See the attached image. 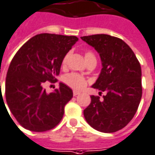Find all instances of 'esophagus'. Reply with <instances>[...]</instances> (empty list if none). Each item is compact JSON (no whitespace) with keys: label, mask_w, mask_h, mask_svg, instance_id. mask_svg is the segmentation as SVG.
I'll use <instances>...</instances> for the list:
<instances>
[{"label":"esophagus","mask_w":155,"mask_h":155,"mask_svg":"<svg viewBox=\"0 0 155 155\" xmlns=\"http://www.w3.org/2000/svg\"><path fill=\"white\" fill-rule=\"evenodd\" d=\"M79 94H81V92L80 91H73V95L75 97V96H77L79 95Z\"/></svg>","instance_id":"obj_1"}]
</instances>
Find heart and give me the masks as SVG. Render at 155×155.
<instances>
[{
	"label": "heart",
	"mask_w": 155,
	"mask_h": 155,
	"mask_svg": "<svg viewBox=\"0 0 155 155\" xmlns=\"http://www.w3.org/2000/svg\"><path fill=\"white\" fill-rule=\"evenodd\" d=\"M69 58V53L65 54L64 58H63V60H62V65H63L64 67H65V66L68 64ZM85 58H86V60L87 61V63L92 59H96L94 53L91 51H86V52H85ZM64 82L66 85H68V86H70V87L75 89V90H81V89H83L86 85V78L77 73H70L68 74H66L64 77Z\"/></svg>",
	"instance_id": "heart-1"
}]
</instances>
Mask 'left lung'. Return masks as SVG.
I'll return each mask as SVG.
<instances>
[{"mask_svg": "<svg viewBox=\"0 0 155 155\" xmlns=\"http://www.w3.org/2000/svg\"><path fill=\"white\" fill-rule=\"evenodd\" d=\"M81 39L99 53L103 69L92 86L104 99L91 96L84 116L95 130L110 133L121 130L132 120L142 98V70L139 61L121 39L100 34Z\"/></svg>", "mask_w": 155, "mask_h": 155, "instance_id": "obj_1", "label": "left lung"}]
</instances>
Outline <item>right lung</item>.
Instances as JSON below:
<instances>
[{
	"mask_svg": "<svg viewBox=\"0 0 155 155\" xmlns=\"http://www.w3.org/2000/svg\"><path fill=\"white\" fill-rule=\"evenodd\" d=\"M77 41L73 35L40 34L25 42L13 57L6 78V100L25 129L47 131L61 121L73 91L60 83L59 88L47 93L43 86L46 81H57L63 58Z\"/></svg>",
	"mask_w": 155,
	"mask_h": 155,
	"instance_id": "right-lung-1",
	"label": "right lung"
}]
</instances>
